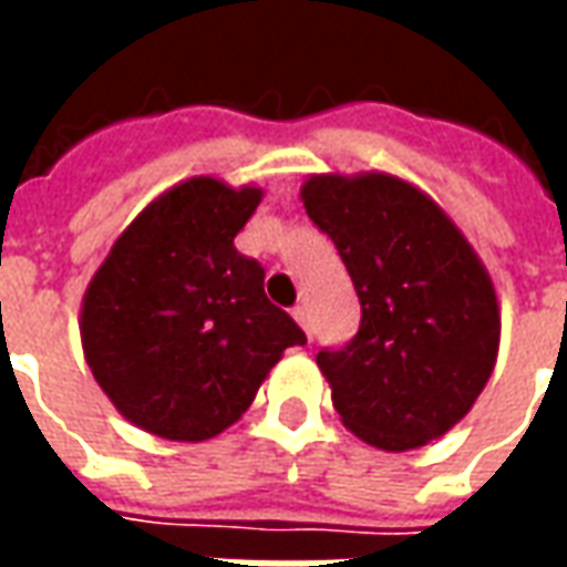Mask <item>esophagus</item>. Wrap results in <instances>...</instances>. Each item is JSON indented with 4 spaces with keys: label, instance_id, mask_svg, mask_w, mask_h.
Masks as SVG:
<instances>
[{
    "label": "esophagus",
    "instance_id": "obj_1",
    "mask_svg": "<svg viewBox=\"0 0 567 567\" xmlns=\"http://www.w3.org/2000/svg\"><path fill=\"white\" fill-rule=\"evenodd\" d=\"M291 316H295L297 324H300V328L307 331L309 340H312V328H309V309L307 307H295V312H291Z\"/></svg>",
    "mask_w": 567,
    "mask_h": 567
}]
</instances>
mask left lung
Instances as JSON below:
<instances>
[{
    "label": "left lung",
    "instance_id": "1",
    "mask_svg": "<svg viewBox=\"0 0 567 567\" xmlns=\"http://www.w3.org/2000/svg\"><path fill=\"white\" fill-rule=\"evenodd\" d=\"M300 199L361 303L352 343L316 355L333 410L377 450L443 437L498 361L501 309L486 264L425 190L392 173L309 175Z\"/></svg>",
    "mask_w": 567,
    "mask_h": 567
}]
</instances>
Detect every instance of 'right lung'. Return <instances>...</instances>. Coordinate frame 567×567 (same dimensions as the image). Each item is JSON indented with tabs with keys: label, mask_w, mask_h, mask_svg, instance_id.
I'll use <instances>...</instances> for the list:
<instances>
[{
	"label": "right lung",
	"mask_w": 567,
	"mask_h": 567,
	"mask_svg": "<svg viewBox=\"0 0 567 567\" xmlns=\"http://www.w3.org/2000/svg\"><path fill=\"white\" fill-rule=\"evenodd\" d=\"M264 190L215 175L178 182L117 236L81 300V349L121 416L199 443L243 419L285 349L307 333L264 295L234 236Z\"/></svg>",
	"instance_id": "add662e5"
}]
</instances>
